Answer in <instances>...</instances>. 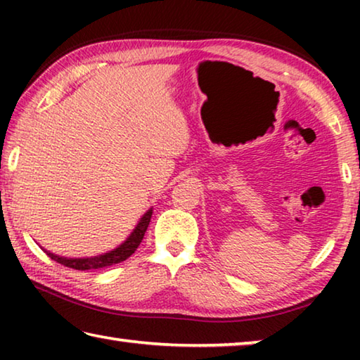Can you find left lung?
Listing matches in <instances>:
<instances>
[{"mask_svg":"<svg viewBox=\"0 0 360 360\" xmlns=\"http://www.w3.org/2000/svg\"><path fill=\"white\" fill-rule=\"evenodd\" d=\"M150 217H152V208L144 212L141 219L138 221L136 227L131 230V233L127 236V238L122 241L120 245H117L112 249H109V251H106V252L90 255V257H75V259L71 257L70 259V257H65V255L53 254L51 251H47V249H44V248H42V251H44L52 260H56V262H58V264H62L65 266L75 268V270H92V268H103V266H108L112 264H120V262L127 260L133 252L136 251V248L139 246V243H141L143 236H144V231L148 230Z\"/></svg>","mask_w":360,"mask_h":360,"instance_id":"1","label":"left lung"}]
</instances>
